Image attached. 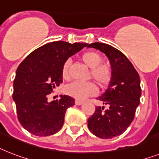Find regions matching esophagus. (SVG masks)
<instances>
[{
  "label": "esophagus",
  "mask_w": 159,
  "mask_h": 159,
  "mask_svg": "<svg viewBox=\"0 0 159 159\" xmlns=\"http://www.w3.org/2000/svg\"><path fill=\"white\" fill-rule=\"evenodd\" d=\"M83 103H84V102H82V101H80V100L75 101V105H77V106H81Z\"/></svg>",
  "instance_id": "obj_1"
}]
</instances>
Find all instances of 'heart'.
Listing matches in <instances>:
<instances>
[{"label": "heart", "instance_id": "obj_1", "mask_svg": "<svg viewBox=\"0 0 159 159\" xmlns=\"http://www.w3.org/2000/svg\"><path fill=\"white\" fill-rule=\"evenodd\" d=\"M82 61L85 65L91 69V76L98 84L104 87L108 84L111 78V70L110 66L102 62V57L99 53L93 51H89L82 55ZM70 60L65 61L62 66V76L66 78L68 75V68L70 66ZM65 93L72 98L84 100L88 97L94 96L98 93V89L95 85L91 82H79L75 81L65 88Z\"/></svg>", "mask_w": 159, "mask_h": 159}]
</instances>
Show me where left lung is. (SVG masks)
Wrapping results in <instances>:
<instances>
[{
	"label": "left lung",
	"mask_w": 159,
	"mask_h": 159,
	"mask_svg": "<svg viewBox=\"0 0 159 159\" xmlns=\"http://www.w3.org/2000/svg\"><path fill=\"white\" fill-rule=\"evenodd\" d=\"M94 48L106 55L111 68V78L105 93L97 99L107 106H97L88 119L89 131L102 139L121 135L133 119L141 96V80L131 61L121 51L104 43H92Z\"/></svg>",
	"instance_id": "left-lung-1"
}]
</instances>
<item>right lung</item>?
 Masks as SVG:
<instances>
[{"label": "right lung", "instance_id": "right-lung-1", "mask_svg": "<svg viewBox=\"0 0 159 159\" xmlns=\"http://www.w3.org/2000/svg\"><path fill=\"white\" fill-rule=\"evenodd\" d=\"M87 43L54 41L31 52L16 70L13 100L21 125L31 134L47 136L62 128L65 113L75 99L61 95L60 100L48 102L47 95L62 82V66Z\"/></svg>", "mask_w": 159, "mask_h": 159}]
</instances>
